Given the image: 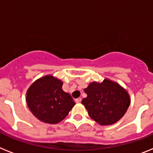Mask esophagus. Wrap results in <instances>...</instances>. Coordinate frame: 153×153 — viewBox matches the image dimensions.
Listing matches in <instances>:
<instances>
[{"instance_id":"esophagus-1","label":"esophagus","mask_w":153,"mask_h":153,"mask_svg":"<svg viewBox=\"0 0 153 153\" xmlns=\"http://www.w3.org/2000/svg\"><path fill=\"white\" fill-rule=\"evenodd\" d=\"M81 101H82V99L81 98H78L75 100V102H76L77 103H79V102H81Z\"/></svg>"}]
</instances>
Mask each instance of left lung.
I'll return each instance as SVG.
<instances>
[{
    "label": "left lung",
    "mask_w": 153,
    "mask_h": 153,
    "mask_svg": "<svg viewBox=\"0 0 153 153\" xmlns=\"http://www.w3.org/2000/svg\"><path fill=\"white\" fill-rule=\"evenodd\" d=\"M87 94L82 103L92 120L100 125H110L120 120L130 105V96L117 82L104 79L93 82L84 89Z\"/></svg>",
    "instance_id": "8db88e82"
}]
</instances>
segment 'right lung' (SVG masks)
<instances>
[{"mask_svg": "<svg viewBox=\"0 0 153 153\" xmlns=\"http://www.w3.org/2000/svg\"><path fill=\"white\" fill-rule=\"evenodd\" d=\"M63 82L52 75H46L31 85L26 92L29 110L39 120L57 124L67 117L75 105L70 94L62 89Z\"/></svg>", "mask_w": 153, "mask_h": 153, "instance_id": "obj_1", "label": "right lung"}]
</instances>
